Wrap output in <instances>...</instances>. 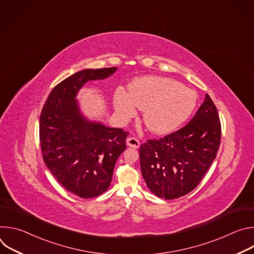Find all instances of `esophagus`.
<instances>
[{
	"instance_id": "obj_1",
	"label": "esophagus",
	"mask_w": 254,
	"mask_h": 254,
	"mask_svg": "<svg viewBox=\"0 0 254 254\" xmlns=\"http://www.w3.org/2000/svg\"><path fill=\"white\" fill-rule=\"evenodd\" d=\"M127 144L128 147H130V148L137 149L139 147V141L135 137H127Z\"/></svg>"
}]
</instances>
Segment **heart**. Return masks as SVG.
Segmentation results:
<instances>
[{"label":"heart","instance_id":"b5f03b06","mask_svg":"<svg viewBox=\"0 0 254 254\" xmlns=\"http://www.w3.org/2000/svg\"><path fill=\"white\" fill-rule=\"evenodd\" d=\"M196 104L194 90L168 77H139L129 83L128 92L118 87L114 93L115 110L122 119L133 117L137 107L143 111L144 126L157 134H167L182 126Z\"/></svg>","mask_w":254,"mask_h":254}]
</instances>
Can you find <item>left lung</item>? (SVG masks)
Wrapping results in <instances>:
<instances>
[{
    "label": "left lung",
    "mask_w": 254,
    "mask_h": 254,
    "mask_svg": "<svg viewBox=\"0 0 254 254\" xmlns=\"http://www.w3.org/2000/svg\"><path fill=\"white\" fill-rule=\"evenodd\" d=\"M221 125L208 94L194 118L181 129L139 147L141 175L156 196L173 200L201 182L219 150Z\"/></svg>",
    "instance_id": "obj_1"
}]
</instances>
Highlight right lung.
<instances>
[{
    "label": "right lung",
    "instance_id": "obj_1",
    "mask_svg": "<svg viewBox=\"0 0 254 254\" xmlns=\"http://www.w3.org/2000/svg\"><path fill=\"white\" fill-rule=\"evenodd\" d=\"M117 67L84 69L57 84L40 116L43 160L69 192L88 199L110 187L128 132L88 120L76 98L85 83L112 76Z\"/></svg>",
    "mask_w": 254,
    "mask_h": 254
}]
</instances>
